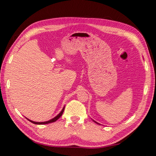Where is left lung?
Returning a JSON list of instances; mask_svg holds the SVG:
<instances>
[{"instance_id": "left-lung-1", "label": "left lung", "mask_w": 156, "mask_h": 156, "mask_svg": "<svg viewBox=\"0 0 156 156\" xmlns=\"http://www.w3.org/2000/svg\"><path fill=\"white\" fill-rule=\"evenodd\" d=\"M93 122H95V123H97V124H99L98 122H95V121H94V120H93Z\"/></svg>"}]
</instances>
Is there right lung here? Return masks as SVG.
Returning <instances> with one entry per match:
<instances>
[{
	"label": "right lung",
	"mask_w": 156,
	"mask_h": 156,
	"mask_svg": "<svg viewBox=\"0 0 156 156\" xmlns=\"http://www.w3.org/2000/svg\"><path fill=\"white\" fill-rule=\"evenodd\" d=\"M64 109H65V106L63 107V109H62V110L61 111V112L59 113V114H58V115H57L55 117L53 118H52L51 120H49L46 121V122H34V121H32V120H29V119H27V118H27V120H28L30 122H31L32 123L35 124H49V123L54 122H55L56 120H57L58 119H59L61 116H62V114H63V111H64Z\"/></svg>",
	"instance_id": "right-lung-1"
}]
</instances>
